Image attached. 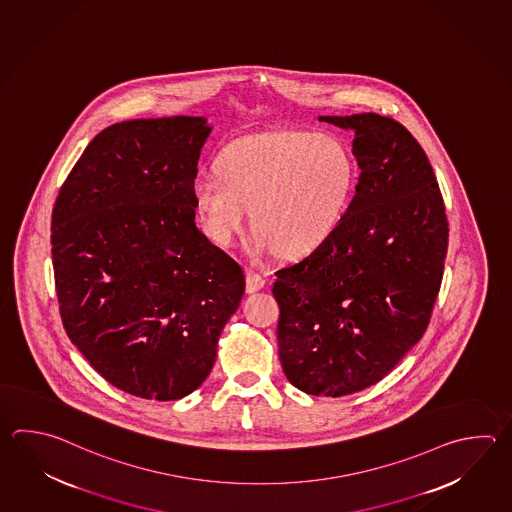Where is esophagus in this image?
Here are the masks:
<instances>
[{"instance_id": "1", "label": "esophagus", "mask_w": 512, "mask_h": 512, "mask_svg": "<svg viewBox=\"0 0 512 512\" xmlns=\"http://www.w3.org/2000/svg\"><path fill=\"white\" fill-rule=\"evenodd\" d=\"M264 284H266V281H264V279H262V277H261V275H259V273H255V272L246 273V292H248V293L259 292V290H262V288H264Z\"/></svg>"}]
</instances>
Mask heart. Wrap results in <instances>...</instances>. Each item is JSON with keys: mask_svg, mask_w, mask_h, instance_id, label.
I'll return each instance as SVG.
<instances>
[{"mask_svg": "<svg viewBox=\"0 0 512 512\" xmlns=\"http://www.w3.org/2000/svg\"><path fill=\"white\" fill-rule=\"evenodd\" d=\"M218 177L191 186L200 228L230 246L251 211L253 255L303 257L332 237L354 188L355 166L332 135L266 131L220 151Z\"/></svg>", "mask_w": 512, "mask_h": 512, "instance_id": "obj_1", "label": "heart"}]
</instances>
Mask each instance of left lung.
I'll list each match as a JSON object with an SVG mask.
<instances>
[{"mask_svg":"<svg viewBox=\"0 0 512 512\" xmlns=\"http://www.w3.org/2000/svg\"><path fill=\"white\" fill-rule=\"evenodd\" d=\"M354 131L361 175L332 237L277 275L279 359L310 396L376 385L418 343L438 297L449 222L418 140L376 113L319 116Z\"/></svg>","mask_w":512,"mask_h":512,"instance_id":"left-lung-1","label":"left lung"}]
</instances>
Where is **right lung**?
<instances>
[{"label":"right lung","instance_id":"obj_1","mask_svg":"<svg viewBox=\"0 0 512 512\" xmlns=\"http://www.w3.org/2000/svg\"><path fill=\"white\" fill-rule=\"evenodd\" d=\"M204 116L127 120L85 147L53 209L65 332L127 394L175 401L209 376L244 273L197 228Z\"/></svg>","mask_w":512,"mask_h":512}]
</instances>
